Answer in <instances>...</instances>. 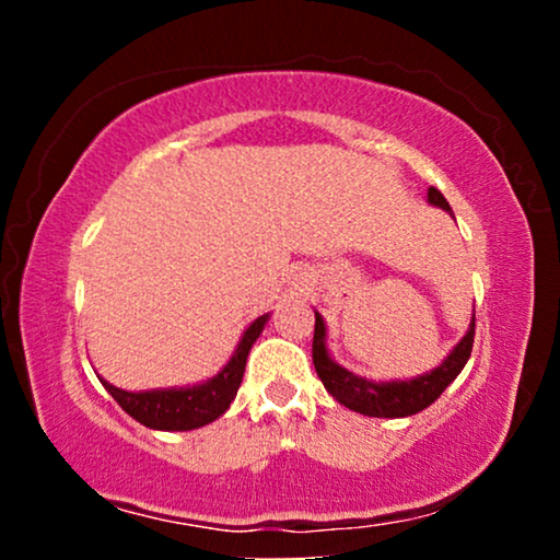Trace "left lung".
Instances as JSON below:
<instances>
[{
    "label": "left lung",
    "mask_w": 560,
    "mask_h": 560,
    "mask_svg": "<svg viewBox=\"0 0 560 560\" xmlns=\"http://www.w3.org/2000/svg\"><path fill=\"white\" fill-rule=\"evenodd\" d=\"M428 203L439 206V209L451 211V206L439 188H428ZM474 324L477 318H471L469 331L464 334V339L451 349V354L435 366V370L418 374L412 380H393V382H374L359 374L349 372L347 366L336 364L326 347V324L316 313V331H313V364L324 387L339 400L343 408L362 412L370 418H408L416 412L425 410L428 405L435 402L441 397L451 382L458 377V372L464 370V364L469 362L471 347H474Z\"/></svg>",
    "instance_id": "8db88e82"
}]
</instances>
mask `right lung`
Here are the masks:
<instances>
[{
    "label": "right lung",
    "instance_id": "right-lung-1",
    "mask_svg": "<svg viewBox=\"0 0 560 560\" xmlns=\"http://www.w3.org/2000/svg\"><path fill=\"white\" fill-rule=\"evenodd\" d=\"M270 318V313L255 318L247 331L242 334L240 343H236L234 354L224 364V370L213 374L211 380L201 382V385L188 387H167V389H144V393H129V389H119L102 380L119 408L132 416L137 423L152 428V431H194V428L209 425L219 416H224L229 405L236 397V389L242 385L244 366H247V357L252 343L259 339L262 328Z\"/></svg>",
    "mask_w": 560,
    "mask_h": 560
}]
</instances>
